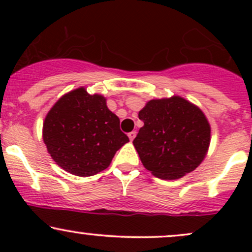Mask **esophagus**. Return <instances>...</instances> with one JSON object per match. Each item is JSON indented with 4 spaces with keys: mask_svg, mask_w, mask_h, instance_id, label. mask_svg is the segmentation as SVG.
<instances>
[{
    "mask_svg": "<svg viewBox=\"0 0 252 252\" xmlns=\"http://www.w3.org/2000/svg\"><path fill=\"white\" fill-rule=\"evenodd\" d=\"M128 136H129V140H130V141H132V140H134V138H135V136H136V131H131V132H129Z\"/></svg>",
    "mask_w": 252,
    "mask_h": 252,
    "instance_id": "esophagus-1",
    "label": "esophagus"
}]
</instances>
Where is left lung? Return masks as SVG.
<instances>
[{
  "instance_id": "1",
  "label": "left lung",
  "mask_w": 252,
  "mask_h": 252,
  "mask_svg": "<svg viewBox=\"0 0 252 252\" xmlns=\"http://www.w3.org/2000/svg\"><path fill=\"white\" fill-rule=\"evenodd\" d=\"M144 126L132 141L141 161L164 180L193 172L206 156L209 121L194 104L179 96L152 99L138 112Z\"/></svg>"
}]
</instances>
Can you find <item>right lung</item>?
I'll use <instances>...</instances> for the list:
<instances>
[{"instance_id":"add662e5","label":"right lung","mask_w":252,"mask_h":252,"mask_svg":"<svg viewBox=\"0 0 252 252\" xmlns=\"http://www.w3.org/2000/svg\"><path fill=\"white\" fill-rule=\"evenodd\" d=\"M43 142L52 158L66 172L91 176L108 168L129 138L120 129V118L100 94L79 88L63 94L45 118Z\"/></svg>"}]
</instances>
